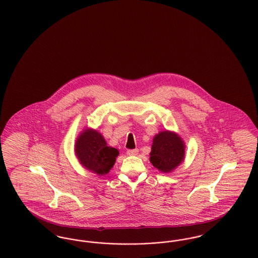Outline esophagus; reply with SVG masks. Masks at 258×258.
Listing matches in <instances>:
<instances>
[{"mask_svg": "<svg viewBox=\"0 0 258 258\" xmlns=\"http://www.w3.org/2000/svg\"><path fill=\"white\" fill-rule=\"evenodd\" d=\"M138 154V150L137 149H133V150H127L126 151V155L127 156H136Z\"/></svg>", "mask_w": 258, "mask_h": 258, "instance_id": "esophagus-1", "label": "esophagus"}]
</instances>
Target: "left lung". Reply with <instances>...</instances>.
<instances>
[{
    "label": "left lung",
    "instance_id": "left-lung-1",
    "mask_svg": "<svg viewBox=\"0 0 258 258\" xmlns=\"http://www.w3.org/2000/svg\"><path fill=\"white\" fill-rule=\"evenodd\" d=\"M184 159V143L182 138L169 131L160 132L153 139L150 161L160 171L169 173Z\"/></svg>",
    "mask_w": 258,
    "mask_h": 258
}]
</instances>
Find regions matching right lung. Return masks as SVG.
<instances>
[{
    "mask_svg": "<svg viewBox=\"0 0 258 258\" xmlns=\"http://www.w3.org/2000/svg\"><path fill=\"white\" fill-rule=\"evenodd\" d=\"M75 155L83 167L98 175H105L113 167L119 151L107 146L105 139L98 132L87 128L77 137Z\"/></svg>",
    "mask_w": 258,
    "mask_h": 258,
    "instance_id": "1",
    "label": "right lung"
}]
</instances>
